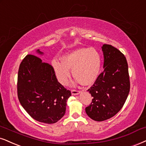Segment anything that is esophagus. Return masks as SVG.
Listing matches in <instances>:
<instances>
[{
  "mask_svg": "<svg viewBox=\"0 0 146 146\" xmlns=\"http://www.w3.org/2000/svg\"><path fill=\"white\" fill-rule=\"evenodd\" d=\"M81 91H79V90H71V94L72 95H77L79 94V93H80Z\"/></svg>",
  "mask_w": 146,
  "mask_h": 146,
  "instance_id": "34e87169",
  "label": "esophagus"
}]
</instances>
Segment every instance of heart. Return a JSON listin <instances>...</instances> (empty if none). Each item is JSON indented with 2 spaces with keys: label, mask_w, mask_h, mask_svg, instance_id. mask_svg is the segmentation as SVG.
I'll use <instances>...</instances> for the list:
<instances>
[{
  "label": "heart",
  "mask_w": 146,
  "mask_h": 146,
  "mask_svg": "<svg viewBox=\"0 0 146 146\" xmlns=\"http://www.w3.org/2000/svg\"><path fill=\"white\" fill-rule=\"evenodd\" d=\"M55 75L62 85H67L72 74L84 86L91 85L99 75L101 59L99 52L94 48H79L62 57V62H52Z\"/></svg>",
  "instance_id": "heart-1"
}]
</instances>
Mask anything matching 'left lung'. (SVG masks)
<instances>
[{
  "mask_svg": "<svg viewBox=\"0 0 146 146\" xmlns=\"http://www.w3.org/2000/svg\"><path fill=\"white\" fill-rule=\"evenodd\" d=\"M104 71L88 91L93 97L86 108L88 117L103 121L114 117L124 105L130 90L128 64L124 54L110 44L102 47Z\"/></svg>",
  "mask_w": 146,
  "mask_h": 146,
  "instance_id": "obj_1",
  "label": "left lung"
}]
</instances>
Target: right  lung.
Returning <instances> with one entry per match:
<instances>
[{"instance_id":"add662e5","label":"right lung","mask_w":146,"mask_h":146,"mask_svg":"<svg viewBox=\"0 0 146 146\" xmlns=\"http://www.w3.org/2000/svg\"><path fill=\"white\" fill-rule=\"evenodd\" d=\"M37 52L43 54L39 50ZM17 96L33 119L52 124L64 115L71 93L58 82L52 66L35 55L27 54L18 71Z\"/></svg>"}]
</instances>
